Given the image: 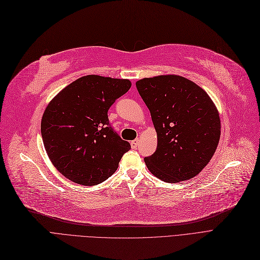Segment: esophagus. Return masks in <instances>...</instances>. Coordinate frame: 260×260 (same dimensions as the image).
<instances>
[{
    "instance_id": "1",
    "label": "esophagus",
    "mask_w": 260,
    "mask_h": 260,
    "mask_svg": "<svg viewBox=\"0 0 260 260\" xmlns=\"http://www.w3.org/2000/svg\"><path fill=\"white\" fill-rule=\"evenodd\" d=\"M138 145H139V139H138V138L135 139V140H133V141L131 142V146H132L133 149H136V148L138 147Z\"/></svg>"
}]
</instances>
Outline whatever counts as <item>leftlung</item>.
<instances>
[{"label": "left lung", "instance_id": "left-lung-1", "mask_svg": "<svg viewBox=\"0 0 260 260\" xmlns=\"http://www.w3.org/2000/svg\"><path fill=\"white\" fill-rule=\"evenodd\" d=\"M157 135L148 170L166 182L193 178L211 161L220 138V119L206 91L180 75L136 82Z\"/></svg>", "mask_w": 260, "mask_h": 260}]
</instances>
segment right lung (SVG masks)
Returning a JSON list of instances; mask_svg holds the SVG:
<instances>
[{
    "label": "right lung",
    "instance_id": "1",
    "mask_svg": "<svg viewBox=\"0 0 260 260\" xmlns=\"http://www.w3.org/2000/svg\"><path fill=\"white\" fill-rule=\"evenodd\" d=\"M132 86L129 80L90 74L66 86L42 116L48 157L66 178L96 186L118 170L131 149L109 124L108 110Z\"/></svg>",
    "mask_w": 260,
    "mask_h": 260
}]
</instances>
